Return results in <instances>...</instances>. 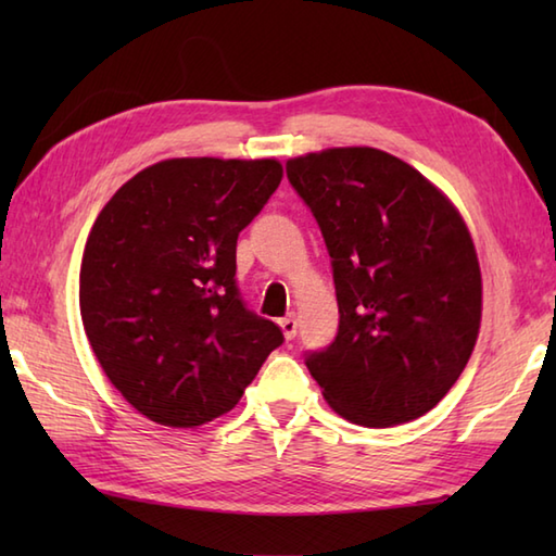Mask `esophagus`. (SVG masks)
Instances as JSON below:
<instances>
[{
  "mask_svg": "<svg viewBox=\"0 0 556 556\" xmlns=\"http://www.w3.org/2000/svg\"><path fill=\"white\" fill-rule=\"evenodd\" d=\"M279 327H281V332H285V337L291 341L293 337H296V332H299V320H296V315H287V317H281L279 320Z\"/></svg>",
  "mask_w": 556,
  "mask_h": 556,
  "instance_id": "esophagus-1",
  "label": "esophagus"
}]
</instances>
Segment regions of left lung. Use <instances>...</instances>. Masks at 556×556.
<instances>
[{"label": "left lung", "instance_id": "obj_1", "mask_svg": "<svg viewBox=\"0 0 556 556\" xmlns=\"http://www.w3.org/2000/svg\"><path fill=\"white\" fill-rule=\"evenodd\" d=\"M287 176L332 257L339 329L305 353L327 404L365 428L425 416L464 372L480 329L466 222L418 169L377 148L293 157Z\"/></svg>", "mask_w": 556, "mask_h": 556}]
</instances>
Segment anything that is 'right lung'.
I'll use <instances>...</instances> for the list:
<instances>
[{"label": "right lung", "mask_w": 556, "mask_h": 556, "mask_svg": "<svg viewBox=\"0 0 556 556\" xmlns=\"http://www.w3.org/2000/svg\"><path fill=\"white\" fill-rule=\"evenodd\" d=\"M281 176L277 160H164L128 179L92 224L83 329L146 418L195 428L222 416L285 341L236 287V241Z\"/></svg>", "instance_id": "1"}]
</instances>
